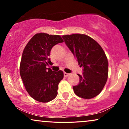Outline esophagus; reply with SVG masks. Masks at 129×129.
Masks as SVG:
<instances>
[{
    "label": "esophagus",
    "mask_w": 129,
    "mask_h": 129,
    "mask_svg": "<svg viewBox=\"0 0 129 129\" xmlns=\"http://www.w3.org/2000/svg\"><path fill=\"white\" fill-rule=\"evenodd\" d=\"M69 75V73H66V72H64V77H68Z\"/></svg>",
    "instance_id": "1"
}]
</instances>
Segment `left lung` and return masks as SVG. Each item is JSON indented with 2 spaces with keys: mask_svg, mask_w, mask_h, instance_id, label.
Wrapping results in <instances>:
<instances>
[{
  "mask_svg": "<svg viewBox=\"0 0 129 129\" xmlns=\"http://www.w3.org/2000/svg\"><path fill=\"white\" fill-rule=\"evenodd\" d=\"M65 43L83 68L82 75H79L80 82L73 87L74 92L83 99H91L103 90L108 77L109 63L100 45L90 37L83 34L62 36Z\"/></svg>",
  "mask_w": 129,
  "mask_h": 129,
  "instance_id": "8db88e82",
  "label": "left lung"
}]
</instances>
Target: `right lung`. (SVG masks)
I'll return each mask as SVG.
<instances>
[{
	"label": "right lung",
	"instance_id": "1",
	"mask_svg": "<svg viewBox=\"0 0 129 129\" xmlns=\"http://www.w3.org/2000/svg\"><path fill=\"white\" fill-rule=\"evenodd\" d=\"M59 35L45 33L35 35L24 47L20 64V74L26 91L37 101L47 103L57 95L58 85L64 76L61 70L52 71L46 66L54 45L62 43Z\"/></svg>",
	"mask_w": 129,
	"mask_h": 129
}]
</instances>
